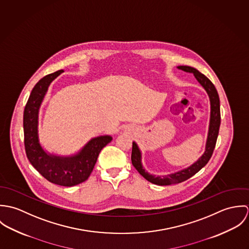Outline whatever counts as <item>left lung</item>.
<instances>
[{
    "mask_svg": "<svg viewBox=\"0 0 249 249\" xmlns=\"http://www.w3.org/2000/svg\"><path fill=\"white\" fill-rule=\"evenodd\" d=\"M179 70L192 72L194 73L195 77L198 81V83L204 88L206 93L208 94L209 100H210V121H209V128H208V134H207V140L205 144V150L204 153L191 166L180 170L176 173L167 175V176H155L150 175L147 173L142 163V152L138 146L136 142H132V153H131V161L134 168L138 171V173L145 178L147 181L159 185V186H168L173 184H178L180 182H183L190 178H192L194 175H196L197 172H199L210 160L212 154H213V148L216 142L219 125H220V106H219V98L217 91L214 87L211 80L205 76L203 73H201L196 68L190 67V66H178Z\"/></svg>",
    "mask_w": 249,
    "mask_h": 249,
    "instance_id": "8db88e82",
    "label": "left lung"
}]
</instances>
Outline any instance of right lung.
<instances>
[{"instance_id": "1", "label": "right lung", "mask_w": 249, "mask_h": 249, "mask_svg": "<svg viewBox=\"0 0 249 249\" xmlns=\"http://www.w3.org/2000/svg\"><path fill=\"white\" fill-rule=\"evenodd\" d=\"M63 70L41 78L34 87L24 110L25 148L29 161L36 171L50 182L72 187L90 177L101 150L112 141L111 135L92 138L76 153L57 155L47 151L39 140V110L51 83Z\"/></svg>"}]
</instances>
